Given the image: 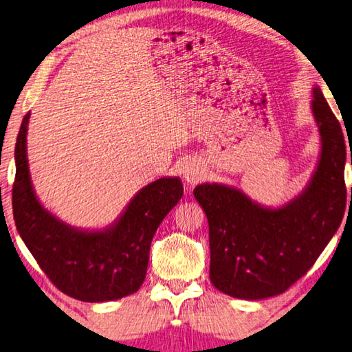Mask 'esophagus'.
Listing matches in <instances>:
<instances>
[{"label":"esophagus","instance_id":"1","mask_svg":"<svg viewBox=\"0 0 352 352\" xmlns=\"http://www.w3.org/2000/svg\"><path fill=\"white\" fill-rule=\"evenodd\" d=\"M182 175H183V180L186 182L189 186H194V184H197L205 178V169L199 162L189 160V162L183 164Z\"/></svg>","mask_w":352,"mask_h":352}]
</instances>
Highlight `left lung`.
Here are the masks:
<instances>
[{"label":"left lung","instance_id":"1","mask_svg":"<svg viewBox=\"0 0 352 352\" xmlns=\"http://www.w3.org/2000/svg\"><path fill=\"white\" fill-rule=\"evenodd\" d=\"M311 107L321 151L311 182L295 199L270 208L226 184L201 183L194 189L210 225V279L226 295L253 301L283 294L306 275L342 223L343 132L317 85Z\"/></svg>","mask_w":352,"mask_h":352}]
</instances>
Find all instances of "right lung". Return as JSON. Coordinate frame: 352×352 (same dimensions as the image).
Instances as JSON below:
<instances>
[{"mask_svg": "<svg viewBox=\"0 0 352 352\" xmlns=\"http://www.w3.org/2000/svg\"><path fill=\"white\" fill-rule=\"evenodd\" d=\"M15 144L12 208L20 237L58 290L87 302L113 301L144 283L155 231L180 201L178 177H162L140 189L115 222L102 230L74 228L57 219L35 195L28 164V122Z\"/></svg>", "mask_w": 352, "mask_h": 352, "instance_id": "obj_1", "label": "right lung"}]
</instances>
